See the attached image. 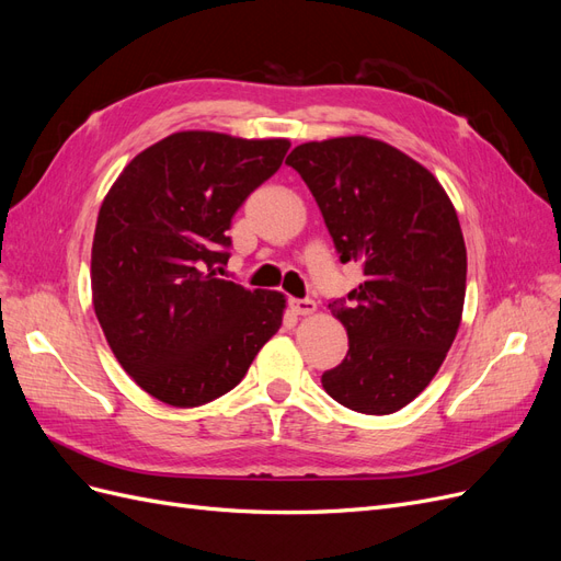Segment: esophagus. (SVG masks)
<instances>
[{
	"instance_id": "obj_1",
	"label": "esophagus",
	"mask_w": 561,
	"mask_h": 561,
	"mask_svg": "<svg viewBox=\"0 0 561 561\" xmlns=\"http://www.w3.org/2000/svg\"><path fill=\"white\" fill-rule=\"evenodd\" d=\"M290 309L297 316H311V313H316L318 304L313 299H290Z\"/></svg>"
}]
</instances>
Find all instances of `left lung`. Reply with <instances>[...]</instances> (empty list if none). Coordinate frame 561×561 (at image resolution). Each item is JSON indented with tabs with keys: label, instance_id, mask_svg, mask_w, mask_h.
<instances>
[{
	"label": "left lung",
	"instance_id": "obj_1",
	"mask_svg": "<svg viewBox=\"0 0 561 561\" xmlns=\"http://www.w3.org/2000/svg\"><path fill=\"white\" fill-rule=\"evenodd\" d=\"M311 190L339 260L365 280L330 304L348 334L322 388L360 414H393L437 375L461 325L466 243L443 184L365 135L304 142L285 161Z\"/></svg>",
	"mask_w": 561,
	"mask_h": 561
}]
</instances>
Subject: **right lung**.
Wrapping results in <instances>:
<instances>
[{"label":"right lung","instance_id":"right-lung-1","mask_svg":"<svg viewBox=\"0 0 561 561\" xmlns=\"http://www.w3.org/2000/svg\"><path fill=\"white\" fill-rule=\"evenodd\" d=\"M290 140L180 130L135 157L98 213L93 309L107 344L151 398L198 407L239 383L283 325L276 290L217 278L231 217L274 175Z\"/></svg>","mask_w":561,"mask_h":561}]
</instances>
